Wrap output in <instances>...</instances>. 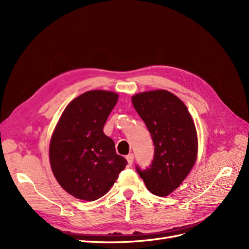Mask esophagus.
Listing matches in <instances>:
<instances>
[{"label": "esophagus", "mask_w": 249, "mask_h": 249, "mask_svg": "<svg viewBox=\"0 0 249 249\" xmlns=\"http://www.w3.org/2000/svg\"><path fill=\"white\" fill-rule=\"evenodd\" d=\"M125 159H126V161H127V164H129L130 166H132V165H133V161H134V155H133V154H129V155H127V156L125 157Z\"/></svg>", "instance_id": "1"}]
</instances>
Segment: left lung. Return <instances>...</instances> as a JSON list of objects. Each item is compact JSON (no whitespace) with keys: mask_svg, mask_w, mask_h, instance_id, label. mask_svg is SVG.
<instances>
[{"mask_svg":"<svg viewBox=\"0 0 249 249\" xmlns=\"http://www.w3.org/2000/svg\"><path fill=\"white\" fill-rule=\"evenodd\" d=\"M155 146L152 164L136 171L147 189L167 196L182 184L197 155L196 129L185 104L166 90L142 92L132 97Z\"/></svg>","mask_w":249,"mask_h":249,"instance_id":"8db88e82","label":"left lung"}]
</instances>
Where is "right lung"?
Here are the masks:
<instances>
[{
  "label": "right lung",
  "instance_id": "1",
  "mask_svg": "<svg viewBox=\"0 0 249 249\" xmlns=\"http://www.w3.org/2000/svg\"><path fill=\"white\" fill-rule=\"evenodd\" d=\"M118 95L92 90L70 103L62 113L50 144L52 170L72 196L93 201L106 194L127 161L103 129Z\"/></svg>",
  "mask_w": 249,
  "mask_h": 249
}]
</instances>
